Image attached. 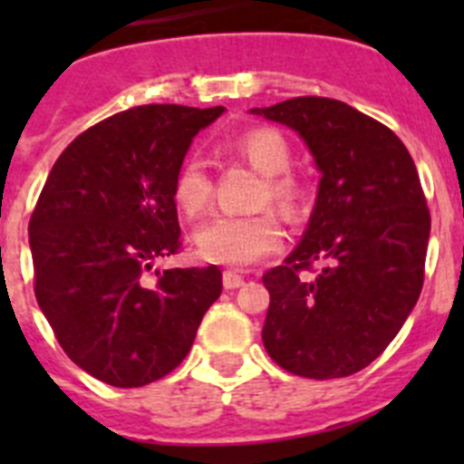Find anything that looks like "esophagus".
<instances>
[{
    "label": "esophagus",
    "mask_w": 464,
    "mask_h": 464,
    "mask_svg": "<svg viewBox=\"0 0 464 464\" xmlns=\"http://www.w3.org/2000/svg\"><path fill=\"white\" fill-rule=\"evenodd\" d=\"M223 285L227 290L241 288V285H244V276H239V274H235V272H225L223 274Z\"/></svg>",
    "instance_id": "34e87169"
}]
</instances>
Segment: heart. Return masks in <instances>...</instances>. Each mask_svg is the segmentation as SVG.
<instances>
[{"label":"heart","mask_w":464,"mask_h":464,"mask_svg":"<svg viewBox=\"0 0 464 464\" xmlns=\"http://www.w3.org/2000/svg\"><path fill=\"white\" fill-rule=\"evenodd\" d=\"M232 153L246 160L253 169L262 174L256 204H274L285 218L295 220L309 208L311 186L290 171L293 150L288 141L276 130L257 127L241 134L229 143ZM176 207L188 218H197L207 211L213 197V181L199 155H188L174 176L171 186ZM283 229L272 211H260L253 216H216L197 229L195 246L199 257L225 267H248L262 257L272 256L281 248Z\"/></svg>","instance_id":"obj_1"}]
</instances>
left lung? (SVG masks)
Returning a JSON list of instances; mask_svg holds the SVG:
<instances>
[{"label":"left lung","instance_id":"8db88e82","mask_svg":"<svg viewBox=\"0 0 464 464\" xmlns=\"http://www.w3.org/2000/svg\"><path fill=\"white\" fill-rule=\"evenodd\" d=\"M251 113L293 127L323 174L304 237L262 276V342L290 374L351 376L383 353L423 288L430 208L416 165L392 130L339 100Z\"/></svg>","mask_w":464,"mask_h":464}]
</instances>
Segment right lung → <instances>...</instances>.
Instances as JSON below:
<instances>
[{"label": "right lung", "mask_w": 464, "mask_h": 464, "mask_svg": "<svg viewBox=\"0 0 464 464\" xmlns=\"http://www.w3.org/2000/svg\"><path fill=\"white\" fill-rule=\"evenodd\" d=\"M223 106H134L97 122L57 158L30 218L34 295L64 353L116 388L183 362L208 306L216 265L153 272L181 248L171 195L192 137Z\"/></svg>", "instance_id": "obj_1"}]
</instances>
